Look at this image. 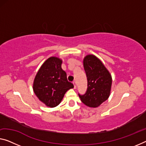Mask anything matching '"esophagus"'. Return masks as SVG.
Masks as SVG:
<instances>
[{"label":"esophagus","mask_w":146,"mask_h":146,"mask_svg":"<svg viewBox=\"0 0 146 146\" xmlns=\"http://www.w3.org/2000/svg\"><path fill=\"white\" fill-rule=\"evenodd\" d=\"M73 84H74V88L76 89V82H73Z\"/></svg>","instance_id":"34e87169"}]
</instances>
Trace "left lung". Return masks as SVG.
<instances>
[{
  "mask_svg": "<svg viewBox=\"0 0 146 146\" xmlns=\"http://www.w3.org/2000/svg\"><path fill=\"white\" fill-rule=\"evenodd\" d=\"M84 67L87 79V89L80 95L82 102L89 107H98L108 98L111 86V76L102 62L93 55L84 59Z\"/></svg>",
  "mask_w": 146,
  "mask_h": 146,
  "instance_id": "1",
  "label": "left lung"
}]
</instances>
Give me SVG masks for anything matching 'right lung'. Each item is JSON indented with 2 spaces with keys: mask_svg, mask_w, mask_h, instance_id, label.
<instances>
[{
  "mask_svg": "<svg viewBox=\"0 0 146 146\" xmlns=\"http://www.w3.org/2000/svg\"><path fill=\"white\" fill-rule=\"evenodd\" d=\"M62 60L55 57L47 59L35 78L33 90L40 101L53 108L60 104L66 92L74 87L61 68Z\"/></svg>",
  "mask_w": 146,
  "mask_h": 146,
  "instance_id": "obj_1",
  "label": "right lung"
}]
</instances>
